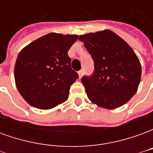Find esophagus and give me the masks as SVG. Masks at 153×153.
<instances>
[{"instance_id":"esophagus-1","label":"esophagus","mask_w":153,"mask_h":153,"mask_svg":"<svg viewBox=\"0 0 153 153\" xmlns=\"http://www.w3.org/2000/svg\"><path fill=\"white\" fill-rule=\"evenodd\" d=\"M78 74H79V78H81V77L83 76V70H79V71L78 72Z\"/></svg>"}]
</instances>
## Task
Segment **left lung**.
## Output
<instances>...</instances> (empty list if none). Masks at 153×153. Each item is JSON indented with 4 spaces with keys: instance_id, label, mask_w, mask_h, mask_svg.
Wrapping results in <instances>:
<instances>
[{
    "instance_id": "obj_1",
    "label": "left lung",
    "mask_w": 153,
    "mask_h": 153,
    "mask_svg": "<svg viewBox=\"0 0 153 153\" xmlns=\"http://www.w3.org/2000/svg\"><path fill=\"white\" fill-rule=\"evenodd\" d=\"M79 40L94 61L93 74L82 78L90 101L110 110L128 102L138 90L142 73L133 49L109 29L80 35Z\"/></svg>"
}]
</instances>
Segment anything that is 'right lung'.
I'll list each match as a JSON object with an SVG mask.
<instances>
[{
  "instance_id": "right-lung-1",
  "label": "right lung",
  "mask_w": 153,
  "mask_h": 153,
  "mask_svg": "<svg viewBox=\"0 0 153 153\" xmlns=\"http://www.w3.org/2000/svg\"><path fill=\"white\" fill-rule=\"evenodd\" d=\"M77 35L51 33L28 44L19 53L15 80L21 96L36 108L47 110L65 102L79 78L71 69L68 51Z\"/></svg>"
}]
</instances>
